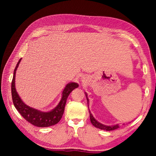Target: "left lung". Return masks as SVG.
<instances>
[{
	"mask_svg": "<svg viewBox=\"0 0 156 156\" xmlns=\"http://www.w3.org/2000/svg\"><path fill=\"white\" fill-rule=\"evenodd\" d=\"M86 97H87V102H88V98L87 97V94H86ZM89 113H90V121L92 122V124L95 127L102 129V130H106V131H112V130H115V129H117L120 127V126H119V125H113V126H107V125H102L96 120V119L93 117V116H92V115L91 114V112L90 111H89Z\"/></svg>",
	"mask_w": 156,
	"mask_h": 156,
	"instance_id": "8db88e82",
	"label": "left lung"
}]
</instances>
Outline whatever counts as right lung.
Masks as SVG:
<instances>
[{"label":"right lung","mask_w":156,"mask_h":156,"mask_svg":"<svg viewBox=\"0 0 156 156\" xmlns=\"http://www.w3.org/2000/svg\"><path fill=\"white\" fill-rule=\"evenodd\" d=\"M21 58L19 59L17 64L14 70V75H13L12 83H11V94L13 104L16 109L19 111L22 117L26 121L30 122L36 127H47L49 126L54 125L57 124L60 121L64 114L65 105L66 101L69 93L74 89L78 87V84L75 82H72L66 85L64 91L62 92V98L58 105L51 111L49 112H41L35 108H33L29 106L26 105L20 98L17 92L16 91L15 87V80L16 70L17 69Z\"/></svg>","instance_id":"1"}]
</instances>
